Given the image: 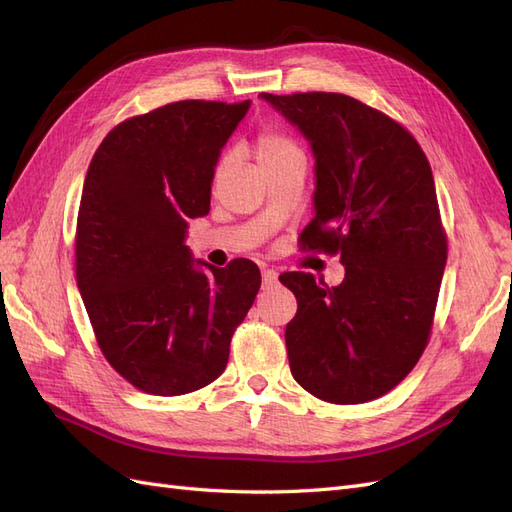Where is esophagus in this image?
Here are the masks:
<instances>
[{
    "label": "esophagus",
    "mask_w": 512,
    "mask_h": 512,
    "mask_svg": "<svg viewBox=\"0 0 512 512\" xmlns=\"http://www.w3.org/2000/svg\"><path fill=\"white\" fill-rule=\"evenodd\" d=\"M273 286H277V273L271 269L262 271V290H269Z\"/></svg>",
    "instance_id": "34e87169"
}]
</instances>
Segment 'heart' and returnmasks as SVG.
Returning a JSON list of instances; mask_svg holds the SVG:
<instances>
[{
	"label": "heart",
	"instance_id": "1",
	"mask_svg": "<svg viewBox=\"0 0 512 512\" xmlns=\"http://www.w3.org/2000/svg\"><path fill=\"white\" fill-rule=\"evenodd\" d=\"M290 151H297L288 138H284L282 134H275V132H265L258 138V145H256V158L260 164L271 162L275 158H282Z\"/></svg>",
	"mask_w": 512,
	"mask_h": 512
}]
</instances>
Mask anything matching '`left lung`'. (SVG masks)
Returning <instances> with one entry per match:
<instances>
[{"label":"left lung","mask_w":512,"mask_h":512,"mask_svg":"<svg viewBox=\"0 0 512 512\" xmlns=\"http://www.w3.org/2000/svg\"><path fill=\"white\" fill-rule=\"evenodd\" d=\"M314 156L309 250L339 252L344 282L284 273L297 297L290 371L331 404H363L404 380L427 346L446 265L436 183L423 149L391 117L344 94H260Z\"/></svg>","instance_id":"left-lung-1"}]
</instances>
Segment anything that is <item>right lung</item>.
<instances>
[{
	"mask_svg": "<svg viewBox=\"0 0 512 512\" xmlns=\"http://www.w3.org/2000/svg\"><path fill=\"white\" fill-rule=\"evenodd\" d=\"M183 100L119 123L89 164L76 222V284L98 346L138 391L175 397L226 369L260 288L252 260L194 258L188 222L211 207L215 166L250 111Z\"/></svg>",
	"mask_w": 512,
	"mask_h": 512,
	"instance_id": "obj_1",
	"label": "right lung"
}]
</instances>
